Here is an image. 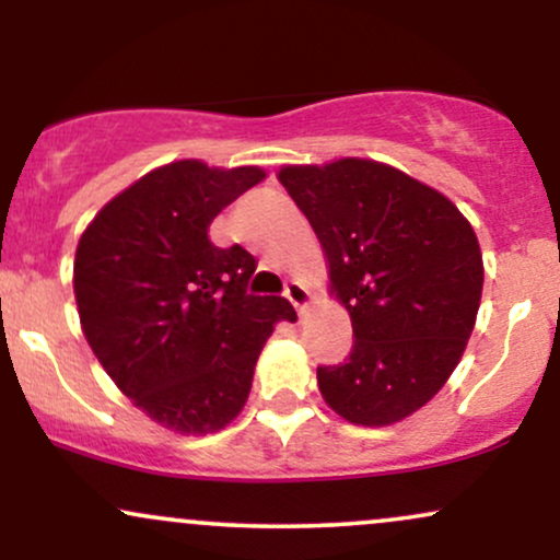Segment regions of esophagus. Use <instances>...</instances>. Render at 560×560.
Here are the masks:
<instances>
[{
    "label": "esophagus",
    "mask_w": 560,
    "mask_h": 560,
    "mask_svg": "<svg viewBox=\"0 0 560 560\" xmlns=\"http://www.w3.org/2000/svg\"><path fill=\"white\" fill-rule=\"evenodd\" d=\"M284 298L292 302L294 307H298V311L302 313L307 307V298H311V294H307V289L300 284V281H287V287H284Z\"/></svg>",
    "instance_id": "34e87169"
}]
</instances>
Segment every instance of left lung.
<instances>
[{
	"mask_svg": "<svg viewBox=\"0 0 560 560\" xmlns=\"http://www.w3.org/2000/svg\"><path fill=\"white\" fill-rule=\"evenodd\" d=\"M279 182L316 231L355 337L345 363L318 365L320 395L350 423L402 421L442 389L474 331L485 266L471 223L374 160L287 165Z\"/></svg>",
	"mask_w": 560,
	"mask_h": 560,
	"instance_id": "obj_1",
	"label": "left lung"
}]
</instances>
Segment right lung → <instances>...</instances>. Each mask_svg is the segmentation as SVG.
Wrapping results in <instances>:
<instances>
[{
  "label": "right lung",
  "mask_w": 560,
  "mask_h": 560,
  "mask_svg": "<svg viewBox=\"0 0 560 560\" xmlns=\"http://www.w3.org/2000/svg\"><path fill=\"white\" fill-rule=\"evenodd\" d=\"M255 165L178 160L141 176L83 231L73 289L96 361L137 408L178 434H208L240 416L284 298L247 294L253 255L215 247L208 229L260 184Z\"/></svg>",
  "instance_id": "obj_1"
}]
</instances>
